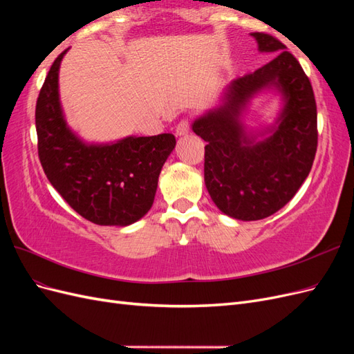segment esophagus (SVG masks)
<instances>
[{
	"label": "esophagus",
	"instance_id": "esophagus-1",
	"mask_svg": "<svg viewBox=\"0 0 354 354\" xmlns=\"http://www.w3.org/2000/svg\"><path fill=\"white\" fill-rule=\"evenodd\" d=\"M189 131H190V122L187 118H183V120H181L176 127V134L177 136H187Z\"/></svg>",
	"mask_w": 354,
	"mask_h": 354
}]
</instances>
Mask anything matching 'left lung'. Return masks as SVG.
<instances>
[{
	"mask_svg": "<svg viewBox=\"0 0 354 354\" xmlns=\"http://www.w3.org/2000/svg\"><path fill=\"white\" fill-rule=\"evenodd\" d=\"M260 51H279L252 73L234 80L224 103L194 122L207 142L203 178L214 203L226 216L261 220L294 198L312 169L317 149V111L312 84L282 42L264 32L251 34ZM276 86L286 99L280 124L263 142L244 134L240 111L252 94Z\"/></svg>",
	"mask_w": 354,
	"mask_h": 354,
	"instance_id": "1",
	"label": "left lung"
}]
</instances>
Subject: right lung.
<instances>
[{"instance_id":"add662e5","label":"right lung","mask_w":354,"mask_h":354,"mask_svg":"<svg viewBox=\"0 0 354 354\" xmlns=\"http://www.w3.org/2000/svg\"><path fill=\"white\" fill-rule=\"evenodd\" d=\"M42 84L35 125L42 169L80 216L99 226H128L151 209L158 177L176 146L173 134L127 137L112 145H87L66 125L59 102V68Z\"/></svg>"}]
</instances>
